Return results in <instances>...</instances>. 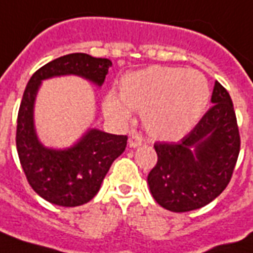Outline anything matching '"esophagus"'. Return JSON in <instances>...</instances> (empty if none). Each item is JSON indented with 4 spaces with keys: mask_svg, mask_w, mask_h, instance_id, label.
<instances>
[{
    "mask_svg": "<svg viewBox=\"0 0 253 253\" xmlns=\"http://www.w3.org/2000/svg\"><path fill=\"white\" fill-rule=\"evenodd\" d=\"M142 142H143V139H142L139 135H131L130 138H128V146L132 147V149H135V147H138V146H141Z\"/></svg>",
    "mask_w": 253,
    "mask_h": 253,
    "instance_id": "34e87169",
    "label": "esophagus"
}]
</instances>
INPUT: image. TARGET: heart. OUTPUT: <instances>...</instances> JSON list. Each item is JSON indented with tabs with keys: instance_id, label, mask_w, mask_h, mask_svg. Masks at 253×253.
I'll return each mask as SVG.
<instances>
[{
	"instance_id": "1",
	"label": "heart",
	"mask_w": 253,
	"mask_h": 253,
	"mask_svg": "<svg viewBox=\"0 0 253 253\" xmlns=\"http://www.w3.org/2000/svg\"><path fill=\"white\" fill-rule=\"evenodd\" d=\"M119 99L107 95L104 110L117 122L130 118L126 107L142 111L147 132L158 139H175L190 131L207 111L211 88L201 72L154 65L126 74L119 82Z\"/></svg>"
}]
</instances>
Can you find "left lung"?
<instances>
[{
    "label": "left lung",
    "mask_w": 253,
    "mask_h": 253,
    "mask_svg": "<svg viewBox=\"0 0 253 253\" xmlns=\"http://www.w3.org/2000/svg\"><path fill=\"white\" fill-rule=\"evenodd\" d=\"M213 106L178 142H157V165L147 175L151 196L170 212L212 203L229 184L240 153V134L229 93L216 82Z\"/></svg>",
    "instance_id": "8db88e82"
}]
</instances>
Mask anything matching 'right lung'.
Wrapping results in <instances>:
<instances>
[{"label":"right lung","instance_id":"add662e5","mask_svg":"<svg viewBox=\"0 0 253 253\" xmlns=\"http://www.w3.org/2000/svg\"><path fill=\"white\" fill-rule=\"evenodd\" d=\"M111 65V60L87 53L61 56L37 69L24 91L17 117V153L32 189L55 205L72 208L91 201L112 162L126 149L127 135L91 128L68 149L45 147L37 138L33 121L41 82L55 76L76 75L100 87Z\"/></svg>","mask_w":253,"mask_h":253}]
</instances>
